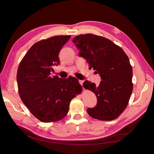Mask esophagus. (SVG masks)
Returning <instances> with one entry per match:
<instances>
[{
	"label": "esophagus",
	"instance_id": "obj_1",
	"mask_svg": "<svg viewBox=\"0 0 154 154\" xmlns=\"http://www.w3.org/2000/svg\"><path fill=\"white\" fill-rule=\"evenodd\" d=\"M79 83H80V85H83V80H79Z\"/></svg>",
	"mask_w": 154,
	"mask_h": 154
}]
</instances>
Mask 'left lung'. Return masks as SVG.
Returning a JSON list of instances; mask_svg holds the SVG:
<instances>
[{"label": "left lung", "instance_id": "8db88e82", "mask_svg": "<svg viewBox=\"0 0 154 154\" xmlns=\"http://www.w3.org/2000/svg\"><path fill=\"white\" fill-rule=\"evenodd\" d=\"M80 57L101 78L99 86L88 80L83 87L93 92L97 103L88 108V115L100 120L117 119L127 107L133 91V69L128 56L121 47L105 37L92 34H80L72 40Z\"/></svg>", "mask_w": 154, "mask_h": 154}]
</instances>
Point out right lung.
Wrapping results in <instances>:
<instances>
[{
    "label": "right lung",
    "instance_id": "obj_1",
    "mask_svg": "<svg viewBox=\"0 0 154 154\" xmlns=\"http://www.w3.org/2000/svg\"><path fill=\"white\" fill-rule=\"evenodd\" d=\"M71 35H57L34 44L21 61L17 71L18 92L23 103L38 120L58 122L66 116L71 101L82 90L77 79L51 77L53 66Z\"/></svg>",
    "mask_w": 154,
    "mask_h": 154
}]
</instances>
